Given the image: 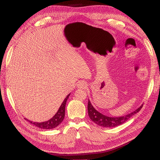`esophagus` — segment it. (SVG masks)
<instances>
[{
    "label": "esophagus",
    "mask_w": 160,
    "mask_h": 160,
    "mask_svg": "<svg viewBox=\"0 0 160 160\" xmlns=\"http://www.w3.org/2000/svg\"><path fill=\"white\" fill-rule=\"evenodd\" d=\"M87 85L85 84V82H79L78 84V88H80V89H84V88H86Z\"/></svg>",
    "instance_id": "esophagus-1"
}]
</instances>
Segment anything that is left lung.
<instances>
[{
  "label": "left lung",
  "instance_id": "8db88e82",
  "mask_svg": "<svg viewBox=\"0 0 160 160\" xmlns=\"http://www.w3.org/2000/svg\"><path fill=\"white\" fill-rule=\"evenodd\" d=\"M142 104L140 107L138 108L136 110L133 111L132 112L126 116H118V117H111V116H107L99 112L98 111L94 109L90 100H88V115L93 122L99 126L106 127V128H112V127L120 126L123 123H125L130 118L142 109Z\"/></svg>",
  "mask_w": 160,
  "mask_h": 160
}]
</instances>
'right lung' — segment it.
I'll list each match as a JSON object with an SVG mask.
<instances>
[{"instance_id":"1","label":"right lung","mask_w":160,"mask_h":160,"mask_svg":"<svg viewBox=\"0 0 160 160\" xmlns=\"http://www.w3.org/2000/svg\"><path fill=\"white\" fill-rule=\"evenodd\" d=\"M70 94H68V96L65 98L63 103H62L61 107H59L58 112L56 113L52 118H50L49 120L47 121H44V122H34V121H29L28 118H25L27 121H28L29 123H31L33 125L36 126L37 127L39 128L42 129H53L56 127H57L59 124H60L62 121H63V118L65 117V109H66V102Z\"/></svg>"}]
</instances>
